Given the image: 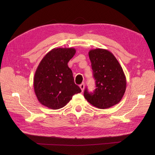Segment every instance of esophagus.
<instances>
[{
    "instance_id": "1",
    "label": "esophagus",
    "mask_w": 155,
    "mask_h": 155,
    "mask_svg": "<svg viewBox=\"0 0 155 155\" xmlns=\"http://www.w3.org/2000/svg\"><path fill=\"white\" fill-rule=\"evenodd\" d=\"M79 87H80V88L81 89V91H82V92H83V90H84V88H85V83H81L80 85H79Z\"/></svg>"
}]
</instances>
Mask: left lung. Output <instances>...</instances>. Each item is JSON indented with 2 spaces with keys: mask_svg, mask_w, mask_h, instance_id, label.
I'll use <instances>...</instances> for the list:
<instances>
[{
  "mask_svg": "<svg viewBox=\"0 0 155 155\" xmlns=\"http://www.w3.org/2000/svg\"><path fill=\"white\" fill-rule=\"evenodd\" d=\"M93 76L96 79L95 91L89 93L85 88L84 97L98 109L114 106L122 99L126 90V78L122 67L109 50L92 49L88 52Z\"/></svg>",
  "mask_w": 155,
  "mask_h": 155,
  "instance_id": "1",
  "label": "left lung"
}]
</instances>
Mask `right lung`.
I'll return each mask as SVG.
<instances>
[{"mask_svg": "<svg viewBox=\"0 0 155 155\" xmlns=\"http://www.w3.org/2000/svg\"><path fill=\"white\" fill-rule=\"evenodd\" d=\"M74 48H57L50 50L41 61L34 78L37 100L51 109H59L71 100L81 88L74 83L68 63L76 54Z\"/></svg>", "mask_w": 155, "mask_h": 155, "instance_id": "right-lung-1", "label": "right lung"}]
</instances>
